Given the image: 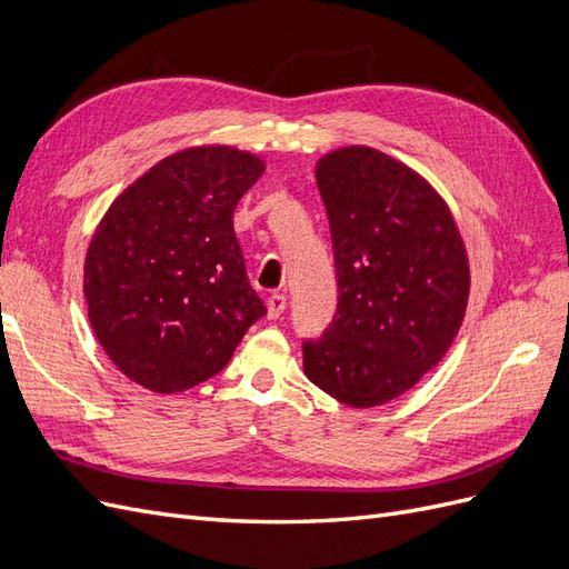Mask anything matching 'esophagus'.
Masks as SVG:
<instances>
[{"label":"esophagus","instance_id":"esophagus-1","mask_svg":"<svg viewBox=\"0 0 569 569\" xmlns=\"http://www.w3.org/2000/svg\"><path fill=\"white\" fill-rule=\"evenodd\" d=\"M266 306H268V318H270V320L280 318V316L284 313L287 297H284V295H280V291H272V295H270V297H268V301H266Z\"/></svg>","mask_w":569,"mask_h":569}]
</instances>
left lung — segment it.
<instances>
[{"instance_id": "1", "label": "left lung", "mask_w": 569, "mask_h": 569, "mask_svg": "<svg viewBox=\"0 0 569 569\" xmlns=\"http://www.w3.org/2000/svg\"><path fill=\"white\" fill-rule=\"evenodd\" d=\"M339 301L325 335L303 341V372L332 399L375 408L451 349L470 297L462 237L437 189L372 147L318 161Z\"/></svg>"}]
</instances>
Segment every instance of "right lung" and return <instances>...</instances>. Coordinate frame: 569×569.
<instances>
[{
    "label": "right lung",
    "mask_w": 569,
    "mask_h": 569,
    "mask_svg": "<svg viewBox=\"0 0 569 569\" xmlns=\"http://www.w3.org/2000/svg\"><path fill=\"white\" fill-rule=\"evenodd\" d=\"M266 161L228 144L170 153L116 197L90 239L82 291L128 380L178 393L220 372L266 306L234 237Z\"/></svg>",
    "instance_id": "1"
}]
</instances>
